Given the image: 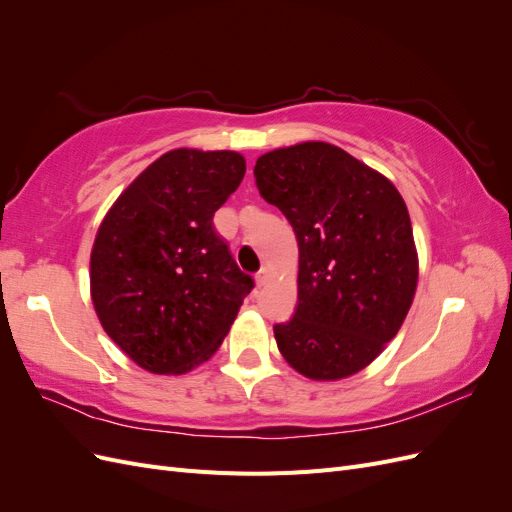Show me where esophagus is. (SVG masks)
<instances>
[{
	"instance_id": "1",
	"label": "esophagus",
	"mask_w": 512,
	"mask_h": 512,
	"mask_svg": "<svg viewBox=\"0 0 512 512\" xmlns=\"http://www.w3.org/2000/svg\"><path fill=\"white\" fill-rule=\"evenodd\" d=\"M269 277H271L269 267H262V269L256 273V284H258V286H265V284L269 282Z\"/></svg>"
}]
</instances>
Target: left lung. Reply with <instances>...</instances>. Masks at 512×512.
Listing matches in <instances>:
<instances>
[{"label":"left lung","mask_w":512,"mask_h":512,"mask_svg":"<svg viewBox=\"0 0 512 512\" xmlns=\"http://www.w3.org/2000/svg\"><path fill=\"white\" fill-rule=\"evenodd\" d=\"M254 177L299 243L297 309L273 327L277 348L309 380L359 374L397 335L416 292L404 198L378 170L322 141L265 153Z\"/></svg>","instance_id":"left-lung-1"}]
</instances>
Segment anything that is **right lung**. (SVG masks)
<instances>
[{
  "label": "right lung",
  "mask_w": 512,
  "mask_h": 512,
  "mask_svg": "<svg viewBox=\"0 0 512 512\" xmlns=\"http://www.w3.org/2000/svg\"><path fill=\"white\" fill-rule=\"evenodd\" d=\"M243 175L237 151H166L96 232L89 286L98 320L151 374L181 376L209 361L254 288L213 228Z\"/></svg>",
  "instance_id": "add662e5"
}]
</instances>
